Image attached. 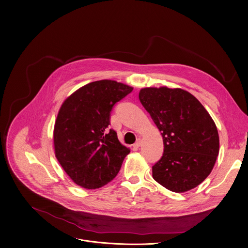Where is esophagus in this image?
Segmentation results:
<instances>
[{"mask_svg": "<svg viewBox=\"0 0 248 248\" xmlns=\"http://www.w3.org/2000/svg\"><path fill=\"white\" fill-rule=\"evenodd\" d=\"M140 144H141V139H138L137 140H136V142L133 144V147L138 148V147L140 146Z\"/></svg>", "mask_w": 248, "mask_h": 248, "instance_id": "34e87169", "label": "esophagus"}]
</instances>
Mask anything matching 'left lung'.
Returning <instances> with one entry per match:
<instances>
[{"label": "left lung", "mask_w": 248, "mask_h": 248, "mask_svg": "<svg viewBox=\"0 0 248 248\" xmlns=\"http://www.w3.org/2000/svg\"><path fill=\"white\" fill-rule=\"evenodd\" d=\"M139 99L162 132L165 145L163 157L152 166L153 179L173 192L198 186L212 171L220 148L209 113L181 88L145 87Z\"/></svg>", "instance_id": "1"}]
</instances>
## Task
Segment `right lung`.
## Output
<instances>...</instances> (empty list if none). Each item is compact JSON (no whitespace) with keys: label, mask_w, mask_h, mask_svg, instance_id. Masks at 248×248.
Listing matches in <instances>:
<instances>
[{"label":"right lung","mask_w":248,"mask_h":248,"mask_svg":"<svg viewBox=\"0 0 248 248\" xmlns=\"http://www.w3.org/2000/svg\"><path fill=\"white\" fill-rule=\"evenodd\" d=\"M132 90L116 81H96L83 85L62 103L53 132L55 156L76 185L99 188L120 171L130 149L108 129L110 112Z\"/></svg>","instance_id":"obj_1"}]
</instances>
